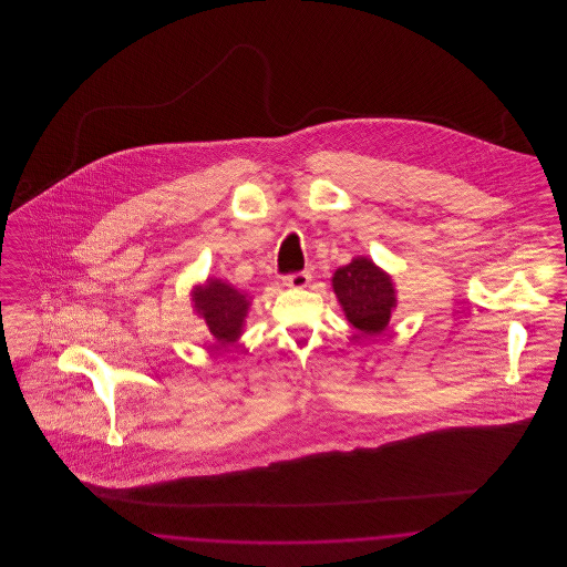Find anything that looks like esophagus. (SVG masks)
Here are the masks:
<instances>
[{
  "label": "esophagus",
  "instance_id": "esophagus-1",
  "mask_svg": "<svg viewBox=\"0 0 567 567\" xmlns=\"http://www.w3.org/2000/svg\"><path fill=\"white\" fill-rule=\"evenodd\" d=\"M310 271H293V274H287L282 280H285V285L287 287H293V289H303V287H308V282H310Z\"/></svg>",
  "mask_w": 567,
  "mask_h": 567
}]
</instances>
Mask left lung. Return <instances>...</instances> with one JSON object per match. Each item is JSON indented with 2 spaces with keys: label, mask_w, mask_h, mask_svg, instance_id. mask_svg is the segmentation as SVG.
<instances>
[{
  "label": "left lung",
  "mask_w": 567,
  "mask_h": 567,
  "mask_svg": "<svg viewBox=\"0 0 567 567\" xmlns=\"http://www.w3.org/2000/svg\"><path fill=\"white\" fill-rule=\"evenodd\" d=\"M333 291L340 299L347 319L363 333H380L391 319L395 306L393 282L377 266L357 257L333 274Z\"/></svg>",
  "instance_id": "8db88e82"
}]
</instances>
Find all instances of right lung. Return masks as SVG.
<instances>
[{
    "instance_id": "obj_1",
    "label": "right lung",
    "mask_w": 567,
    "mask_h": 567,
    "mask_svg": "<svg viewBox=\"0 0 567 567\" xmlns=\"http://www.w3.org/2000/svg\"><path fill=\"white\" fill-rule=\"evenodd\" d=\"M195 308L204 317L210 333L220 344H225L240 336L248 312V299L238 289L220 280H210L195 293Z\"/></svg>"
}]
</instances>
